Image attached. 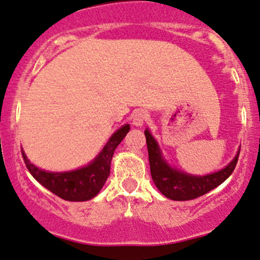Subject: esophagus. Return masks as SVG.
Listing matches in <instances>:
<instances>
[{
  "mask_svg": "<svg viewBox=\"0 0 260 260\" xmlns=\"http://www.w3.org/2000/svg\"><path fill=\"white\" fill-rule=\"evenodd\" d=\"M148 118H149V115L146 111L144 110L137 111L136 114L133 115V124H136V126H143V124L148 121Z\"/></svg>",
  "mask_w": 260,
  "mask_h": 260,
  "instance_id": "1",
  "label": "esophagus"
}]
</instances>
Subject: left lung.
<instances>
[{
    "mask_svg": "<svg viewBox=\"0 0 260 260\" xmlns=\"http://www.w3.org/2000/svg\"><path fill=\"white\" fill-rule=\"evenodd\" d=\"M144 134H145L146 145H148L150 172H151L152 180L166 198L174 200V201H187V200L198 199L213 190L231 176L239 160L240 150L235 158L221 171L203 177L190 176V174L174 170L166 164L154 137L150 134L148 129Z\"/></svg>",
    "mask_w": 260,
    "mask_h": 260,
    "instance_id": "left-lung-1",
    "label": "left lung"
}]
</instances>
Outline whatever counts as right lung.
<instances>
[{"instance_id": "obj_1", "label": "right lung", "mask_w": 260, "mask_h": 260, "mask_svg": "<svg viewBox=\"0 0 260 260\" xmlns=\"http://www.w3.org/2000/svg\"><path fill=\"white\" fill-rule=\"evenodd\" d=\"M129 131V124H124L106 143L103 151L92 164L87 167L71 172L53 173L40 170L27 160L26 155L21 150L24 162L35 179L49 191L67 201H87L93 199L100 191L110 174V164L115 149L123 140Z\"/></svg>"}]
</instances>
